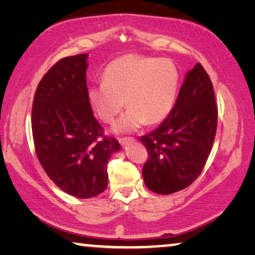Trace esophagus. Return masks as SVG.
<instances>
[{"label":"esophagus","instance_id":"34e87169","mask_svg":"<svg viewBox=\"0 0 255 255\" xmlns=\"http://www.w3.org/2000/svg\"><path fill=\"white\" fill-rule=\"evenodd\" d=\"M135 139L134 138H132V136H124V138H120L119 139V141H120V143L121 144H127V143H128V142H132V141H134Z\"/></svg>","mask_w":255,"mask_h":255}]
</instances>
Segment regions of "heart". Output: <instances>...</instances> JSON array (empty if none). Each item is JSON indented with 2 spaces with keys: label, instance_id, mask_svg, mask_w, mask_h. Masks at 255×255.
Wrapping results in <instances>:
<instances>
[{
  "label": "heart",
  "instance_id": "obj_1",
  "mask_svg": "<svg viewBox=\"0 0 255 255\" xmlns=\"http://www.w3.org/2000/svg\"><path fill=\"white\" fill-rule=\"evenodd\" d=\"M180 72L167 58L128 53L109 62L103 82L89 89L88 98L93 111L105 123L115 121L116 133L135 131L143 124H157L166 119L177 100Z\"/></svg>",
  "mask_w": 255,
  "mask_h": 255
}]
</instances>
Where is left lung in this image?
<instances>
[{"label": "left lung", "mask_w": 255, "mask_h": 255, "mask_svg": "<svg viewBox=\"0 0 255 255\" xmlns=\"http://www.w3.org/2000/svg\"><path fill=\"white\" fill-rule=\"evenodd\" d=\"M217 125L218 106L212 82L198 62L187 73L167 119L140 138L148 152L142 167L148 189L170 195L190 186L209 158Z\"/></svg>", "instance_id": "left-lung-1"}]
</instances>
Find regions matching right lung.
Wrapping results in <instances>:
<instances>
[{
    "instance_id": "right-lung-1",
    "label": "right lung",
    "mask_w": 255,
    "mask_h": 255,
    "mask_svg": "<svg viewBox=\"0 0 255 255\" xmlns=\"http://www.w3.org/2000/svg\"><path fill=\"white\" fill-rule=\"evenodd\" d=\"M87 53L62 58L35 91L32 131L42 167L56 185L77 198L103 193L107 164L121 149L93 116L88 98Z\"/></svg>"
}]
</instances>
